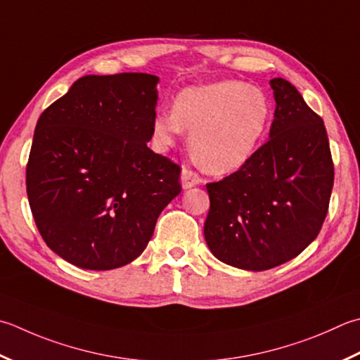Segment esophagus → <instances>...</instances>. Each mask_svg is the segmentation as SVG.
<instances>
[{
  "label": "esophagus",
  "mask_w": 360,
  "mask_h": 360,
  "mask_svg": "<svg viewBox=\"0 0 360 360\" xmlns=\"http://www.w3.org/2000/svg\"><path fill=\"white\" fill-rule=\"evenodd\" d=\"M201 182H202V179L195 172L188 170V168H182V172H181V184H182V187L190 188V187H195V186L201 184Z\"/></svg>",
  "instance_id": "esophagus-1"
}]
</instances>
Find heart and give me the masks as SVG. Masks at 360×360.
<instances>
[{"label":"heart","instance_id":"heart-1","mask_svg":"<svg viewBox=\"0 0 360 360\" xmlns=\"http://www.w3.org/2000/svg\"><path fill=\"white\" fill-rule=\"evenodd\" d=\"M271 105L262 90L242 81L187 87L173 110L153 117V140L168 150L182 132H190V150L204 170L229 174L255 158L270 128Z\"/></svg>","mask_w":360,"mask_h":360}]
</instances>
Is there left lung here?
<instances>
[{
	"label": "left lung",
	"instance_id": "8db88e82",
	"mask_svg": "<svg viewBox=\"0 0 360 360\" xmlns=\"http://www.w3.org/2000/svg\"><path fill=\"white\" fill-rule=\"evenodd\" d=\"M270 86L276 101L270 139L240 170L206 186L209 250L221 262L250 271L285 264L315 240L334 186L321 117L283 77Z\"/></svg>",
	"mask_w": 360,
	"mask_h": 360
}]
</instances>
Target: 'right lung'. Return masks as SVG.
<instances>
[{"label":"right lung","instance_id":"obj_1","mask_svg":"<svg viewBox=\"0 0 360 360\" xmlns=\"http://www.w3.org/2000/svg\"><path fill=\"white\" fill-rule=\"evenodd\" d=\"M159 77L87 75L40 115L26 192L41 238L79 269L132 262L181 193L179 165L153 153Z\"/></svg>","mask_w":360,"mask_h":360}]
</instances>
